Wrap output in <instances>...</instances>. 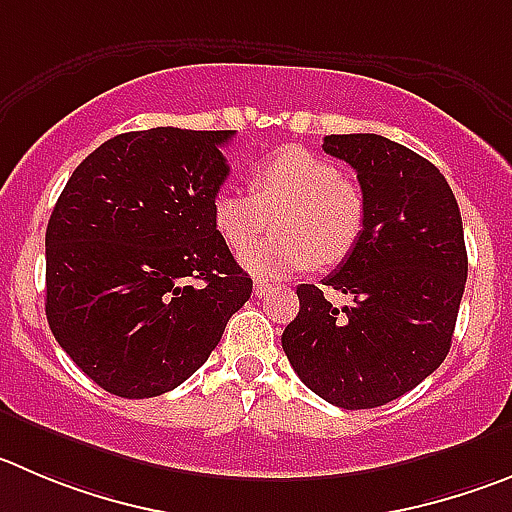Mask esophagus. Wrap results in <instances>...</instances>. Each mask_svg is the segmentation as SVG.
<instances>
[{
	"instance_id": "34e87169",
	"label": "esophagus",
	"mask_w": 512,
	"mask_h": 512,
	"mask_svg": "<svg viewBox=\"0 0 512 512\" xmlns=\"http://www.w3.org/2000/svg\"><path fill=\"white\" fill-rule=\"evenodd\" d=\"M272 285L270 283H262V280H255V295L257 298H265V295H270Z\"/></svg>"
}]
</instances>
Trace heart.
<instances>
[{"mask_svg": "<svg viewBox=\"0 0 512 512\" xmlns=\"http://www.w3.org/2000/svg\"><path fill=\"white\" fill-rule=\"evenodd\" d=\"M252 191L224 186L212 199L214 229L240 250L278 211L279 232L245 248L242 267L257 278H285L308 265L331 267L346 260L364 232V194L341 179L323 156L290 146L262 159L252 174Z\"/></svg>", "mask_w": 512, "mask_h": 512, "instance_id": "obj_1", "label": "heart"}]
</instances>
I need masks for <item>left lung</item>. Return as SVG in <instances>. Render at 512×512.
Listing matches in <instances>:
<instances>
[{
    "instance_id": "8db88e82",
    "label": "left lung",
    "mask_w": 512,
    "mask_h": 512,
    "mask_svg": "<svg viewBox=\"0 0 512 512\" xmlns=\"http://www.w3.org/2000/svg\"><path fill=\"white\" fill-rule=\"evenodd\" d=\"M323 151L356 169L366 222L323 285L336 308L298 285L283 351L310 391L341 409H374L422 384L450 353L467 280L457 199L434 164L376 133L326 136Z\"/></svg>"
}]
</instances>
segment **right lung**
<instances>
[{
	"label": "right lung",
	"mask_w": 512,
	"mask_h": 512,
	"mask_svg": "<svg viewBox=\"0 0 512 512\" xmlns=\"http://www.w3.org/2000/svg\"><path fill=\"white\" fill-rule=\"evenodd\" d=\"M234 131L148 128L98 146L68 179L45 234V313L100 389L148 399L184 384L250 300L212 199Z\"/></svg>",
	"instance_id": "1"
}]
</instances>
